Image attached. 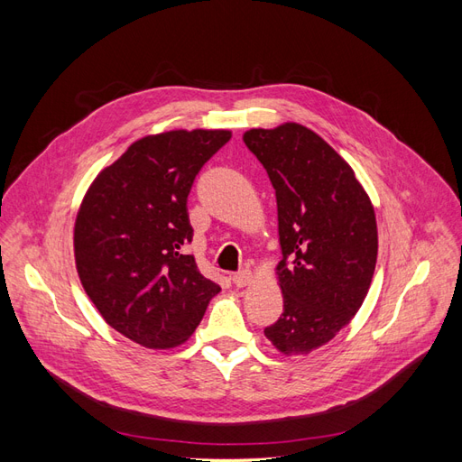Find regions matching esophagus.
I'll return each instance as SVG.
<instances>
[{
  "label": "esophagus",
  "mask_w": 462,
  "mask_h": 462,
  "mask_svg": "<svg viewBox=\"0 0 462 462\" xmlns=\"http://www.w3.org/2000/svg\"><path fill=\"white\" fill-rule=\"evenodd\" d=\"M253 272L250 270H241V272H236L235 275H233V283L236 285V287H246V285H250L253 283Z\"/></svg>",
  "instance_id": "1"
}]
</instances>
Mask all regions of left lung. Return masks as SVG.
<instances>
[{"label":"left lung","instance_id":"left-lung-1","mask_svg":"<svg viewBox=\"0 0 462 462\" xmlns=\"http://www.w3.org/2000/svg\"><path fill=\"white\" fill-rule=\"evenodd\" d=\"M277 199L283 314L263 335L283 355L329 343L365 302L377 258L374 206L355 171L299 123L243 134Z\"/></svg>","mask_w":462,"mask_h":462}]
</instances>
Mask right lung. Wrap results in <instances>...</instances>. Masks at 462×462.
<instances>
[{
    "instance_id": "1",
    "label": "right lung",
    "mask_w": 462,
    "mask_h": 462,
    "mask_svg": "<svg viewBox=\"0 0 462 462\" xmlns=\"http://www.w3.org/2000/svg\"><path fill=\"white\" fill-rule=\"evenodd\" d=\"M231 131H167L97 173L75 221V262L97 312L146 348L185 343L221 291L185 246L194 177Z\"/></svg>"
}]
</instances>
